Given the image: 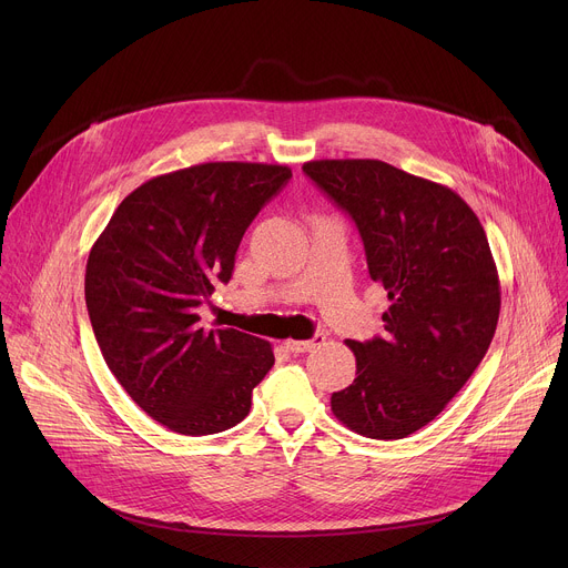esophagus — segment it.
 <instances>
[{"mask_svg": "<svg viewBox=\"0 0 568 568\" xmlns=\"http://www.w3.org/2000/svg\"><path fill=\"white\" fill-rule=\"evenodd\" d=\"M323 342H326V337H323V335H314V337H312V339H307V342H296V339H290V342H285V348H287L290 353L298 355V353H310L312 348L321 346Z\"/></svg>", "mask_w": 568, "mask_h": 568, "instance_id": "obj_1", "label": "esophagus"}]
</instances>
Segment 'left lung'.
Wrapping results in <instances>:
<instances>
[{
	"label": "left lung",
	"mask_w": 568,
	"mask_h": 568,
	"mask_svg": "<svg viewBox=\"0 0 568 568\" xmlns=\"http://www.w3.org/2000/svg\"><path fill=\"white\" fill-rule=\"evenodd\" d=\"M303 173L353 217L390 301L384 337L346 342L357 377L333 393V414L366 438H407L447 407L495 337L501 287L488 235L452 189L379 159H318Z\"/></svg>",
	"instance_id": "obj_1"
}]
</instances>
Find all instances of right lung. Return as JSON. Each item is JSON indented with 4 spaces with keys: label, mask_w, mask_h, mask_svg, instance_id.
<instances>
[{
    "label": "right lung",
    "mask_w": 568,
    "mask_h": 568,
    "mask_svg": "<svg viewBox=\"0 0 568 568\" xmlns=\"http://www.w3.org/2000/svg\"><path fill=\"white\" fill-rule=\"evenodd\" d=\"M278 164L211 161L134 189L94 242L85 301L103 359L139 407L184 436L235 427L274 366L270 342L206 331L197 307L229 283L258 211L287 184Z\"/></svg>",
    "instance_id": "add662e5"
}]
</instances>
